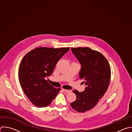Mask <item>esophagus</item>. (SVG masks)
Instances as JSON below:
<instances>
[{"label": "esophagus", "mask_w": 132, "mask_h": 132, "mask_svg": "<svg viewBox=\"0 0 132 132\" xmlns=\"http://www.w3.org/2000/svg\"><path fill=\"white\" fill-rule=\"evenodd\" d=\"M62 90L63 91H64L65 92H66V93H69V92H71V90H66V89H62Z\"/></svg>", "instance_id": "1"}]
</instances>
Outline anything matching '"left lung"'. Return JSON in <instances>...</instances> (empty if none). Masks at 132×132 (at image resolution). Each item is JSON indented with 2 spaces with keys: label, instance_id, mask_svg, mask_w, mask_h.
Returning <instances> with one entry per match:
<instances>
[{
  "label": "left lung",
  "instance_id": "8db88e82",
  "mask_svg": "<svg viewBox=\"0 0 132 132\" xmlns=\"http://www.w3.org/2000/svg\"><path fill=\"white\" fill-rule=\"evenodd\" d=\"M71 49L81 65L79 77L86 86L82 92L73 90L77 97L70 105L77 111L84 112L93 108L107 91L111 69L106 57L97 51L87 47Z\"/></svg>",
  "mask_w": 132,
  "mask_h": 132
}]
</instances>
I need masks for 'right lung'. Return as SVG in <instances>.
Instances as JSON below:
<instances>
[{"label":"right lung","instance_id":"right-lung-1","mask_svg":"<svg viewBox=\"0 0 132 132\" xmlns=\"http://www.w3.org/2000/svg\"><path fill=\"white\" fill-rule=\"evenodd\" d=\"M69 50L40 47L28 52L23 58L19 76L22 88L29 100L36 106L46 107L61 90L48 82L59 60Z\"/></svg>","mask_w":132,"mask_h":132}]
</instances>
